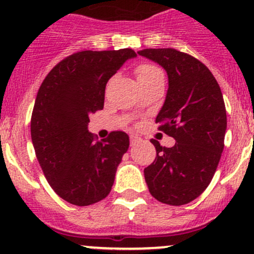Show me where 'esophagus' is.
Returning <instances> with one entry per match:
<instances>
[{
	"mask_svg": "<svg viewBox=\"0 0 254 254\" xmlns=\"http://www.w3.org/2000/svg\"><path fill=\"white\" fill-rule=\"evenodd\" d=\"M138 141H140V137H137V136H135V135L130 136V145H131V146L136 145V143H137Z\"/></svg>",
	"mask_w": 254,
	"mask_h": 254,
	"instance_id": "34e87169",
	"label": "esophagus"
}]
</instances>
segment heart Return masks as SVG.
I'll list each match as a JSON object with an SVG mask.
<instances>
[{
    "label": "heart",
    "mask_w": 254,
    "mask_h": 254,
    "mask_svg": "<svg viewBox=\"0 0 254 254\" xmlns=\"http://www.w3.org/2000/svg\"><path fill=\"white\" fill-rule=\"evenodd\" d=\"M135 74L136 78L140 81V84H143V82H147L149 80H153L154 78H157V76H162L163 71L159 66L156 65V64L142 63L136 68Z\"/></svg>",
    "instance_id": "obj_1"
}]
</instances>
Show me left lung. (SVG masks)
Segmentation results:
<instances>
[{
  "label": "left lung",
  "mask_w": 254,
  "mask_h": 254,
  "mask_svg": "<svg viewBox=\"0 0 254 254\" xmlns=\"http://www.w3.org/2000/svg\"><path fill=\"white\" fill-rule=\"evenodd\" d=\"M137 53L167 71L169 87L156 122L176 141L163 147L152 138L157 157L143 170L145 180L162 203L186 204L207 189L220 161L226 130L223 93L209 69L188 53L175 49Z\"/></svg>",
  "instance_id": "left-lung-1"
}]
</instances>
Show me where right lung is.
I'll return each instance as SVG.
<instances>
[{"label":"right lung","mask_w":254,"mask_h":254,"mask_svg":"<svg viewBox=\"0 0 254 254\" xmlns=\"http://www.w3.org/2000/svg\"><path fill=\"white\" fill-rule=\"evenodd\" d=\"M131 49L81 51L61 61L42 81L31 114V141L45 178L56 193L75 205L106 198L129 136L112 131L98 141L89 132V116L105 105L108 80Z\"/></svg>","instance_id":"1"}]
</instances>
